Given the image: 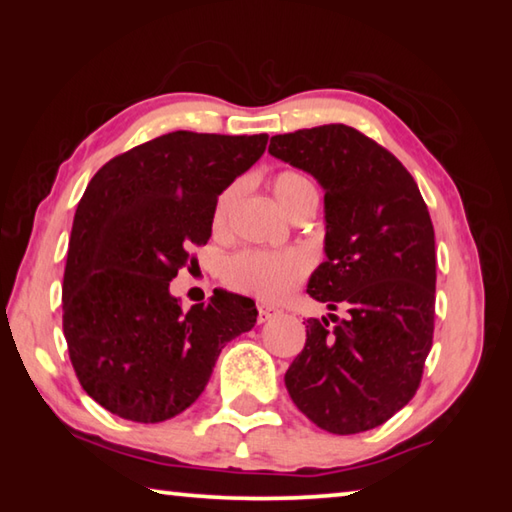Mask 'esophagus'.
Wrapping results in <instances>:
<instances>
[{
	"instance_id": "obj_1",
	"label": "esophagus",
	"mask_w": 512,
	"mask_h": 512,
	"mask_svg": "<svg viewBox=\"0 0 512 512\" xmlns=\"http://www.w3.org/2000/svg\"><path fill=\"white\" fill-rule=\"evenodd\" d=\"M257 309H259V316H257L259 323H266V320H271L277 314V309L268 307V305H259Z\"/></svg>"
}]
</instances>
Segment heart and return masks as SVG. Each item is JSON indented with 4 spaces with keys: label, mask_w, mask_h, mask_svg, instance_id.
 <instances>
[{
    "label": "heart",
    "mask_w": 512,
    "mask_h": 512,
    "mask_svg": "<svg viewBox=\"0 0 512 512\" xmlns=\"http://www.w3.org/2000/svg\"><path fill=\"white\" fill-rule=\"evenodd\" d=\"M273 194L284 212H291L300 201L316 194L314 185L307 176L298 171H282L273 178ZM241 196V183L225 187L216 198L212 212V228L223 232L228 228L232 207ZM309 271V257L302 250H244L232 255L225 264V282L232 289H239L250 296L268 302L282 300L298 287V282Z\"/></svg>",
    "instance_id": "heart-1"
}]
</instances>
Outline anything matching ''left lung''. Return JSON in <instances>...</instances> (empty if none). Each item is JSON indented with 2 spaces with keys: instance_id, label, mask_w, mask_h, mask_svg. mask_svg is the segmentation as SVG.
<instances>
[{
  "instance_id": "obj_1",
  "label": "left lung",
  "mask_w": 512,
  "mask_h": 512,
  "mask_svg": "<svg viewBox=\"0 0 512 512\" xmlns=\"http://www.w3.org/2000/svg\"><path fill=\"white\" fill-rule=\"evenodd\" d=\"M268 153L323 187L327 259L311 273L307 293L329 311H348L307 320L305 348L284 384L320 429L339 436L375 429L409 404L431 350L429 210L404 164L352 126L275 135Z\"/></svg>"
}]
</instances>
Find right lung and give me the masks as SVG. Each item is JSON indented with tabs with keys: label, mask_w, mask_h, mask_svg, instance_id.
Segmentation results:
<instances>
[{
	"label": "right lung",
	"mask_w": 512,
	"mask_h": 512,
	"mask_svg": "<svg viewBox=\"0 0 512 512\" xmlns=\"http://www.w3.org/2000/svg\"><path fill=\"white\" fill-rule=\"evenodd\" d=\"M268 135L176 131L94 173L74 214L63 332L83 391L133 422H164L205 391L255 302L214 289L189 311L169 282L212 235L216 198L262 158Z\"/></svg>",
	"instance_id": "obj_1"
}]
</instances>
